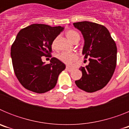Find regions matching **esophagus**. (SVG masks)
I'll use <instances>...</instances> for the list:
<instances>
[{
  "label": "esophagus",
  "instance_id": "esophagus-1",
  "mask_svg": "<svg viewBox=\"0 0 129 129\" xmlns=\"http://www.w3.org/2000/svg\"><path fill=\"white\" fill-rule=\"evenodd\" d=\"M66 70H67V71H68V72H72L73 70V68H70L69 67H66Z\"/></svg>",
  "mask_w": 129,
  "mask_h": 129
}]
</instances>
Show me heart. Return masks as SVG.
<instances>
[{
  "mask_svg": "<svg viewBox=\"0 0 129 129\" xmlns=\"http://www.w3.org/2000/svg\"><path fill=\"white\" fill-rule=\"evenodd\" d=\"M66 36L67 38L70 40V41L74 43L75 42L79 41L80 39V35L77 31L73 29H70L68 30L66 32ZM56 43H57V39H55L52 42V48H55L56 47ZM57 58L64 63L67 64H72L74 62L76 61L78 58L77 55L74 53H67V52H62V53H59L57 55Z\"/></svg>",
  "mask_w": 129,
  "mask_h": 129,
  "instance_id": "obj_1",
  "label": "heart"
}]
</instances>
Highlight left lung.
<instances>
[{
    "label": "left lung",
    "mask_w": 129,
    "mask_h": 129,
    "mask_svg": "<svg viewBox=\"0 0 129 129\" xmlns=\"http://www.w3.org/2000/svg\"><path fill=\"white\" fill-rule=\"evenodd\" d=\"M73 24L83 34L85 39L83 55L84 59L89 58L90 61L88 65L79 68L82 77L75 83L85 92H96L107 85L114 72L117 62L116 43L103 25L88 21Z\"/></svg>",
    "instance_id": "obj_1"
}]
</instances>
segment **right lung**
Returning <instances> with one entry per match:
<instances>
[{"mask_svg":"<svg viewBox=\"0 0 129 129\" xmlns=\"http://www.w3.org/2000/svg\"><path fill=\"white\" fill-rule=\"evenodd\" d=\"M63 30L61 26L34 24L20 30L11 45L13 70L26 89L43 94L53 89L65 64L55 57L44 64L42 56L51 57L53 40Z\"/></svg>","mask_w":129,"mask_h":129,"instance_id":"1","label":"right lung"}]
</instances>
